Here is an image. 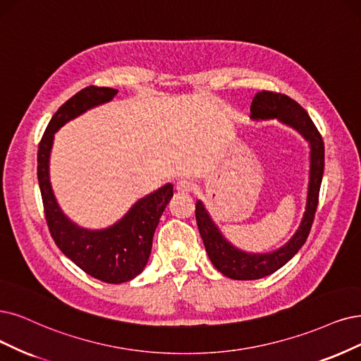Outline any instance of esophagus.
Wrapping results in <instances>:
<instances>
[{
	"instance_id": "esophagus-1",
	"label": "esophagus",
	"mask_w": 361,
	"mask_h": 361,
	"mask_svg": "<svg viewBox=\"0 0 361 361\" xmlns=\"http://www.w3.org/2000/svg\"><path fill=\"white\" fill-rule=\"evenodd\" d=\"M176 190L178 193H190L193 190V184L188 180H178L176 184Z\"/></svg>"
}]
</instances>
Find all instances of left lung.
Instances as JSON below:
<instances>
[{
  "mask_svg": "<svg viewBox=\"0 0 361 361\" xmlns=\"http://www.w3.org/2000/svg\"><path fill=\"white\" fill-rule=\"evenodd\" d=\"M252 120H269L276 118L279 122L296 129L300 135L310 142L311 159H310V183L308 196H306V207L302 221L296 233L290 238V241L271 252H262V255H252L232 245L228 239L223 236L217 224L212 221L208 211L201 201L196 202V223L199 233L202 236L205 250L211 263L223 275L232 279H259L268 276L278 271L296 255L305 244L310 235L314 216L318 205L319 185H322L324 172V142L322 135L306 113L295 99H291L283 93L262 90L252 98L251 106Z\"/></svg>",
  "mask_w": 361,
  "mask_h": 361,
  "instance_id": "1",
  "label": "left lung"
}]
</instances>
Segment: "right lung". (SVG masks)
Here are the masks:
<instances>
[{
  "label": "right lung",
  "mask_w": 361,
  "mask_h": 361,
  "mask_svg": "<svg viewBox=\"0 0 361 361\" xmlns=\"http://www.w3.org/2000/svg\"><path fill=\"white\" fill-rule=\"evenodd\" d=\"M116 93V89L98 86H89L75 93L53 114L37 154L39 192L53 241L80 269L109 284L130 281L145 268L159 219L173 195L172 184L168 183L141 197L110 228L89 231L73 223L58 205L50 185L49 160L55 132L93 106L110 102Z\"/></svg>",
  "instance_id": "1"
}]
</instances>
